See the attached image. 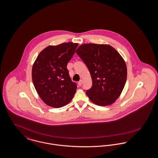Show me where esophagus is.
<instances>
[{
	"label": "esophagus",
	"instance_id": "obj_1",
	"mask_svg": "<svg viewBox=\"0 0 158 158\" xmlns=\"http://www.w3.org/2000/svg\"><path fill=\"white\" fill-rule=\"evenodd\" d=\"M82 83H83V81H82V80H81V81H79L78 82V85H79V86H81L82 84Z\"/></svg>",
	"mask_w": 158,
	"mask_h": 158
}]
</instances>
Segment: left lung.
<instances>
[{"label":"left lung","instance_id":"left-lung-1","mask_svg":"<svg viewBox=\"0 0 158 158\" xmlns=\"http://www.w3.org/2000/svg\"><path fill=\"white\" fill-rule=\"evenodd\" d=\"M76 52L91 74L93 85L86 91L89 100L99 106L113 103L127 79V67L122 56L108 44H84Z\"/></svg>","mask_w":158,"mask_h":158}]
</instances>
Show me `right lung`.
<instances>
[{"label":"right lung","instance_id":"right-lung-1","mask_svg":"<svg viewBox=\"0 0 158 158\" xmlns=\"http://www.w3.org/2000/svg\"><path fill=\"white\" fill-rule=\"evenodd\" d=\"M77 46L71 42L49 46L40 53L33 65V84L39 96L50 106L61 108L74 97L77 85L72 82L67 65Z\"/></svg>","mask_w":158,"mask_h":158}]
</instances>
